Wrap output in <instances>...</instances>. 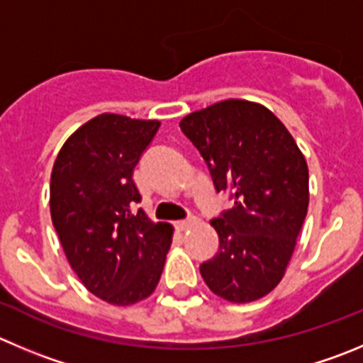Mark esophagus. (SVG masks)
I'll return each mask as SVG.
<instances>
[{"label": "esophagus", "instance_id": "esophagus-1", "mask_svg": "<svg viewBox=\"0 0 363 363\" xmlns=\"http://www.w3.org/2000/svg\"><path fill=\"white\" fill-rule=\"evenodd\" d=\"M194 224H198V219H196V217H189V219L178 220V223H176V230L185 231V230H189V228L194 226Z\"/></svg>", "mask_w": 363, "mask_h": 363}]
</instances>
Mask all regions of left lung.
<instances>
[{"mask_svg": "<svg viewBox=\"0 0 363 363\" xmlns=\"http://www.w3.org/2000/svg\"><path fill=\"white\" fill-rule=\"evenodd\" d=\"M213 185L235 205L210 220L219 251L199 265L210 291L251 303L281 281L308 212V165L285 124L260 103L226 99L179 121Z\"/></svg>", "mask_w": 363, "mask_h": 363, "instance_id": "left-lung-1", "label": "left lung"}]
</instances>
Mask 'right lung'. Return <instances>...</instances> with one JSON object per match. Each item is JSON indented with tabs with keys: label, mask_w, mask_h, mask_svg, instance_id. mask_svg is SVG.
I'll list each match as a JSON object with an SVG mask.
<instances>
[{
	"label": "right lung",
	"mask_w": 363,
	"mask_h": 363,
	"mask_svg": "<svg viewBox=\"0 0 363 363\" xmlns=\"http://www.w3.org/2000/svg\"><path fill=\"white\" fill-rule=\"evenodd\" d=\"M157 119L99 113L64 143L51 171L50 210L69 265L89 292L117 306L150 298L160 281L172 226L143 210L133 169Z\"/></svg>",
	"instance_id": "right-lung-1"
}]
</instances>
